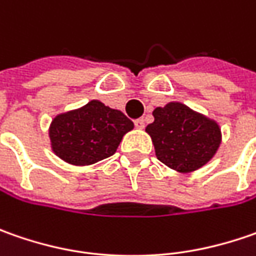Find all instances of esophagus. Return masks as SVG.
Segmentation results:
<instances>
[{
  "label": "esophagus",
  "mask_w": 256,
  "mask_h": 256,
  "mask_svg": "<svg viewBox=\"0 0 256 256\" xmlns=\"http://www.w3.org/2000/svg\"><path fill=\"white\" fill-rule=\"evenodd\" d=\"M134 125H135V128H138V130H144L145 122H144L142 118H138V120H135V121H134Z\"/></svg>",
  "instance_id": "1"
}]
</instances>
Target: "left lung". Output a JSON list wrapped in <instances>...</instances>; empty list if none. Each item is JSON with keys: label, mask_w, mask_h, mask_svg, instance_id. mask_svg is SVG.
Returning <instances> with one entry per match:
<instances>
[{"label": "left lung", "mask_w": 256, "mask_h": 256, "mask_svg": "<svg viewBox=\"0 0 256 256\" xmlns=\"http://www.w3.org/2000/svg\"><path fill=\"white\" fill-rule=\"evenodd\" d=\"M146 126L156 158L172 170L195 171L208 162L221 144L220 126L186 105L171 102L154 110Z\"/></svg>", "instance_id": "obj_1"}]
</instances>
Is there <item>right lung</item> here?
Returning a JSON list of instances; mask_svg holds the SVG:
<instances>
[{"label": "right lung", "mask_w": 256, "mask_h": 256, "mask_svg": "<svg viewBox=\"0 0 256 256\" xmlns=\"http://www.w3.org/2000/svg\"><path fill=\"white\" fill-rule=\"evenodd\" d=\"M134 128L121 111L91 101L58 115L50 128L54 152L66 162L90 165L115 154L122 136Z\"/></svg>", "instance_id": "obj_1"}]
</instances>
